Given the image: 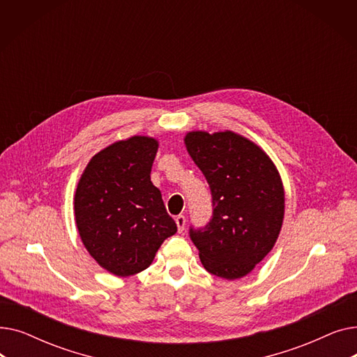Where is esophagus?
Listing matches in <instances>:
<instances>
[{"label": "esophagus", "instance_id": "esophagus-1", "mask_svg": "<svg viewBox=\"0 0 357 357\" xmlns=\"http://www.w3.org/2000/svg\"><path fill=\"white\" fill-rule=\"evenodd\" d=\"M185 217L183 215H178L176 218H175V222H176V226H178V231L179 233H182L183 230H185Z\"/></svg>", "mask_w": 357, "mask_h": 357}]
</instances>
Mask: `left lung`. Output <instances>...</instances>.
<instances>
[{"label":"left lung","mask_w":357,"mask_h":357,"mask_svg":"<svg viewBox=\"0 0 357 357\" xmlns=\"http://www.w3.org/2000/svg\"><path fill=\"white\" fill-rule=\"evenodd\" d=\"M183 143L213 195L211 221L190 231L201 264L215 276L240 279L279 237L285 214L282 179L264 149L231 130L188 131Z\"/></svg>","instance_id":"obj_1"}]
</instances>
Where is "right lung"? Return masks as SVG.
Here are the masks:
<instances>
[{"label": "right lung", "mask_w": 357, "mask_h": 357, "mask_svg": "<svg viewBox=\"0 0 357 357\" xmlns=\"http://www.w3.org/2000/svg\"><path fill=\"white\" fill-rule=\"evenodd\" d=\"M158 147L149 136L111 143L91 158L75 191V222L84 246L116 276L149 268L163 240L176 233L150 181Z\"/></svg>", "instance_id": "right-lung-1"}]
</instances>
